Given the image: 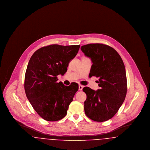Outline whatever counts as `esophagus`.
<instances>
[{
    "label": "esophagus",
    "mask_w": 150,
    "mask_h": 150,
    "mask_svg": "<svg viewBox=\"0 0 150 150\" xmlns=\"http://www.w3.org/2000/svg\"><path fill=\"white\" fill-rule=\"evenodd\" d=\"M83 87H84V86H81V85H79V91H82Z\"/></svg>",
    "instance_id": "obj_1"
}]
</instances>
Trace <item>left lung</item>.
Instances as JSON below:
<instances>
[{
    "label": "left lung",
    "instance_id": "8db88e82",
    "mask_svg": "<svg viewBox=\"0 0 150 150\" xmlns=\"http://www.w3.org/2000/svg\"><path fill=\"white\" fill-rule=\"evenodd\" d=\"M81 50L89 57L93 64L89 76L99 78L100 89L94 91L86 86L84 102L86 115L93 121L103 122L111 119L124 102L127 92L125 68L119 53L103 44H89Z\"/></svg>",
    "mask_w": 150,
    "mask_h": 150
}]
</instances>
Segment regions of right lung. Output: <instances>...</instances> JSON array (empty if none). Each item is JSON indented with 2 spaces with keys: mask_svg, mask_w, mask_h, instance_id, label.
<instances>
[{
  "mask_svg": "<svg viewBox=\"0 0 150 150\" xmlns=\"http://www.w3.org/2000/svg\"><path fill=\"white\" fill-rule=\"evenodd\" d=\"M79 48L80 45H50L35 51L29 60L25 76L26 95L38 114L47 121L64 118L78 90L77 83L65 86L57 83V76L67 71Z\"/></svg>",
  "mask_w": 150,
  "mask_h": 150,
  "instance_id": "obj_1",
  "label": "right lung"
}]
</instances>
